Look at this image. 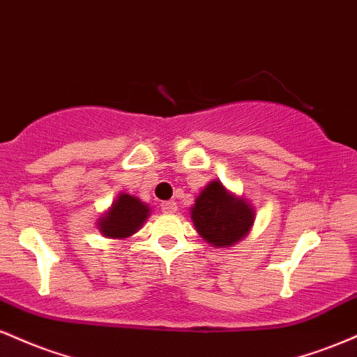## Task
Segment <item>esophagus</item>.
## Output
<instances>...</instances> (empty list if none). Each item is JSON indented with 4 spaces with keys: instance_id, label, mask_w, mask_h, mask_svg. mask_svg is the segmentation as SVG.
<instances>
[{
    "instance_id": "obj_1",
    "label": "esophagus",
    "mask_w": 357,
    "mask_h": 357,
    "mask_svg": "<svg viewBox=\"0 0 357 357\" xmlns=\"http://www.w3.org/2000/svg\"><path fill=\"white\" fill-rule=\"evenodd\" d=\"M161 210H162V213H174L176 210H178V206H176V203L171 199V202L161 203Z\"/></svg>"
}]
</instances>
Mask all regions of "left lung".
<instances>
[{
	"label": "left lung",
	"instance_id": "1",
	"mask_svg": "<svg viewBox=\"0 0 357 357\" xmlns=\"http://www.w3.org/2000/svg\"><path fill=\"white\" fill-rule=\"evenodd\" d=\"M196 230L213 247H231L247 235L255 220L253 208L235 198L218 181H211L191 208Z\"/></svg>",
	"mask_w": 357,
	"mask_h": 357
}]
</instances>
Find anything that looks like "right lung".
Wrapping results in <instances>:
<instances>
[{
  "instance_id": "1",
  "label": "right lung",
  "mask_w": 357,
  "mask_h": 357,
  "mask_svg": "<svg viewBox=\"0 0 357 357\" xmlns=\"http://www.w3.org/2000/svg\"><path fill=\"white\" fill-rule=\"evenodd\" d=\"M149 215L147 204L130 195H121L99 221L100 231L109 238H126L139 230Z\"/></svg>"
}]
</instances>
